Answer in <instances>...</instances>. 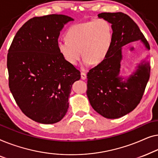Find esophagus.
I'll list each match as a JSON object with an SVG mask.
<instances>
[{"label":"esophagus","mask_w":158,"mask_h":158,"mask_svg":"<svg viewBox=\"0 0 158 158\" xmlns=\"http://www.w3.org/2000/svg\"><path fill=\"white\" fill-rule=\"evenodd\" d=\"M81 79H83V80L86 79V74H85V73H84V72L81 73Z\"/></svg>","instance_id":"1"}]
</instances>
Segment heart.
Wrapping results in <instances>:
<instances>
[{"mask_svg": "<svg viewBox=\"0 0 158 158\" xmlns=\"http://www.w3.org/2000/svg\"><path fill=\"white\" fill-rule=\"evenodd\" d=\"M66 37L57 43L60 54L68 63L76 65L82 54L83 65L87 67L92 63H101L107 56L112 44L113 30L107 21L99 19L72 26Z\"/></svg>", "mask_w": 158, "mask_h": 158, "instance_id": "1", "label": "heart"}]
</instances>
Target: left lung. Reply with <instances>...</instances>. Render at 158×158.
<instances>
[{"mask_svg":"<svg viewBox=\"0 0 158 158\" xmlns=\"http://www.w3.org/2000/svg\"><path fill=\"white\" fill-rule=\"evenodd\" d=\"M98 17L112 24L113 41L106 57L87 73L86 94L97 113L106 118L117 119L138 105L150 74V64L144 61L127 79L119 76L122 47L138 40L147 49H150V45L138 26L125 13H102Z\"/></svg>","mask_w":158,"mask_h":158,"instance_id":"left-lung-1","label":"left lung"}]
</instances>
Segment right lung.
I'll use <instances>...</instances> for the list:
<instances>
[{
  "mask_svg": "<svg viewBox=\"0 0 158 158\" xmlns=\"http://www.w3.org/2000/svg\"><path fill=\"white\" fill-rule=\"evenodd\" d=\"M72 21L58 14L31 19L18 31L8 50L10 90L23 114L37 123L63 119L72 84L81 77L57 47L60 31Z\"/></svg>",
  "mask_w": 158,
  "mask_h": 158,
  "instance_id": "add662e5",
  "label": "right lung"
}]
</instances>
